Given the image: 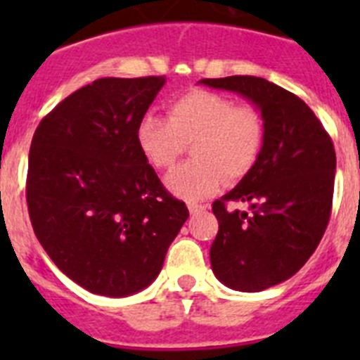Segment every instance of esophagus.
<instances>
[{
    "instance_id": "1",
    "label": "esophagus",
    "mask_w": 360,
    "mask_h": 360,
    "mask_svg": "<svg viewBox=\"0 0 360 360\" xmlns=\"http://www.w3.org/2000/svg\"><path fill=\"white\" fill-rule=\"evenodd\" d=\"M187 207H189L191 216H196V214H200L202 211H205V205H200V203H189Z\"/></svg>"
}]
</instances>
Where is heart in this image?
I'll list each match as a JSON object with an SVG mask.
<instances>
[{
    "label": "heart",
    "mask_w": 360,
    "mask_h": 360,
    "mask_svg": "<svg viewBox=\"0 0 360 360\" xmlns=\"http://www.w3.org/2000/svg\"><path fill=\"white\" fill-rule=\"evenodd\" d=\"M189 142L195 160L174 167L165 186L195 202L216 193L225 178L234 182L252 169L265 146V122L227 95L191 90L169 104V119L149 111L136 124V146L157 169L171 167Z\"/></svg>",
    "instance_id": "heart-1"
}]
</instances>
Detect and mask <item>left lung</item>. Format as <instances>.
<instances>
[{
    "instance_id": "1",
    "label": "left lung",
    "mask_w": 360,
    "mask_h": 360,
    "mask_svg": "<svg viewBox=\"0 0 360 360\" xmlns=\"http://www.w3.org/2000/svg\"><path fill=\"white\" fill-rule=\"evenodd\" d=\"M252 101L265 122L262 157L243 180L212 203L218 234L212 272L240 292L287 281L317 249L332 214L335 149L316 113L281 86L252 75L202 79ZM245 201L249 212L228 203Z\"/></svg>"
}]
</instances>
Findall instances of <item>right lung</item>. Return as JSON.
<instances>
[{
    "mask_svg": "<svg viewBox=\"0 0 360 360\" xmlns=\"http://www.w3.org/2000/svg\"><path fill=\"white\" fill-rule=\"evenodd\" d=\"M164 82L97 79L57 104L32 139V227L57 269L91 294L124 297L151 285L189 218L136 146V124Z\"/></svg>",
    "mask_w": 360,
    "mask_h": 360,
    "instance_id": "obj_1",
    "label": "right lung"
}]
</instances>
